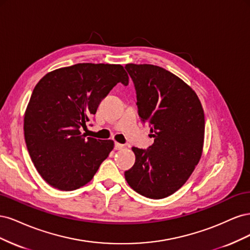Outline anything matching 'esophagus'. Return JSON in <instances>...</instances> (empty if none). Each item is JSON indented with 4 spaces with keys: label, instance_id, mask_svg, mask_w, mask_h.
I'll return each mask as SVG.
<instances>
[{
    "label": "esophagus",
    "instance_id": "1",
    "mask_svg": "<svg viewBox=\"0 0 250 250\" xmlns=\"http://www.w3.org/2000/svg\"><path fill=\"white\" fill-rule=\"evenodd\" d=\"M123 148H124V145H122V144L115 143V149L116 150H121V149H123Z\"/></svg>",
    "mask_w": 250,
    "mask_h": 250
}]
</instances>
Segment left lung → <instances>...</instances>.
Returning <instances> with one entry per match:
<instances>
[{"instance_id": "1", "label": "left lung", "mask_w": 250, "mask_h": 250, "mask_svg": "<svg viewBox=\"0 0 250 250\" xmlns=\"http://www.w3.org/2000/svg\"><path fill=\"white\" fill-rule=\"evenodd\" d=\"M139 115L154 143L148 150L132 147L135 163L125 171L131 188L162 199L183 187L198 165L204 143V112L193 88L176 75L153 64L127 63Z\"/></svg>"}]
</instances>
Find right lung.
<instances>
[{"instance_id":"add662e5","label":"right lung","mask_w":250,"mask_h":250,"mask_svg":"<svg viewBox=\"0 0 250 250\" xmlns=\"http://www.w3.org/2000/svg\"><path fill=\"white\" fill-rule=\"evenodd\" d=\"M119 82H129L123 65L86 62L49 72L35 85L25 111V141L34 167L53 188L86 185L113 149V141L80 130Z\"/></svg>"}]
</instances>
